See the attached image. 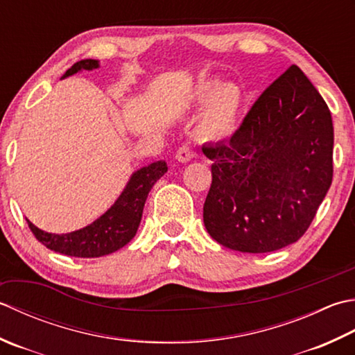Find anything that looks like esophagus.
Listing matches in <instances>:
<instances>
[{
  "instance_id": "obj_1",
  "label": "esophagus",
  "mask_w": 355,
  "mask_h": 355,
  "mask_svg": "<svg viewBox=\"0 0 355 355\" xmlns=\"http://www.w3.org/2000/svg\"><path fill=\"white\" fill-rule=\"evenodd\" d=\"M193 157H196V152L192 150L191 146L183 144V146H180V148L177 149L175 158L178 159V162H182V163H187V162H191V159H192Z\"/></svg>"
}]
</instances>
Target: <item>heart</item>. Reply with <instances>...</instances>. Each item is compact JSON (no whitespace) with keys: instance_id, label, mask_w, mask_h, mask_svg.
I'll return each mask as SVG.
<instances>
[{"instance_id":"1","label":"heart","mask_w":355,"mask_h":355,"mask_svg":"<svg viewBox=\"0 0 355 355\" xmlns=\"http://www.w3.org/2000/svg\"><path fill=\"white\" fill-rule=\"evenodd\" d=\"M207 101V106L200 121L201 134L212 140H223L235 130L241 106V92L235 85H220L203 83L198 87V98Z\"/></svg>"}]
</instances>
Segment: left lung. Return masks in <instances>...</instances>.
Masks as SVG:
<instances>
[{
    "label": "left lung",
    "instance_id": "1",
    "mask_svg": "<svg viewBox=\"0 0 355 355\" xmlns=\"http://www.w3.org/2000/svg\"><path fill=\"white\" fill-rule=\"evenodd\" d=\"M334 128L328 106L297 66L266 87L212 159L203 206L211 237L229 249L272 252L308 231L332 182Z\"/></svg>",
    "mask_w": 355,
    "mask_h": 355
}]
</instances>
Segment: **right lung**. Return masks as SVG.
Returning a JSON list of instances; mask_svg holds the SVG:
<instances>
[{"mask_svg": "<svg viewBox=\"0 0 355 355\" xmlns=\"http://www.w3.org/2000/svg\"><path fill=\"white\" fill-rule=\"evenodd\" d=\"M98 66L100 62L96 60H81L67 69L62 78L80 71H92ZM166 172H168V164L159 159L132 173L121 196L110 206V209L96 218L92 225L78 231L60 235L41 231L29 220H27V225L35 239L51 251L81 257V259H95V257L112 254L135 237L148 193L157 180L162 178Z\"/></svg>", "mask_w": 355, "mask_h": 355, "instance_id": "obj_1", "label": "right lung"}]
</instances>
